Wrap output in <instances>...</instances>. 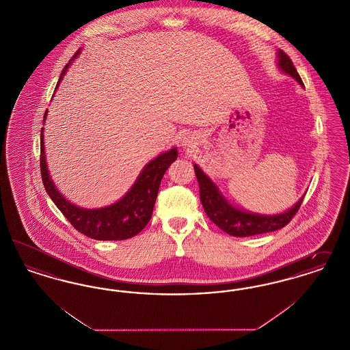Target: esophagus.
<instances>
[{
	"instance_id": "1",
	"label": "esophagus",
	"mask_w": 350,
	"mask_h": 350,
	"mask_svg": "<svg viewBox=\"0 0 350 350\" xmlns=\"http://www.w3.org/2000/svg\"><path fill=\"white\" fill-rule=\"evenodd\" d=\"M190 144H191V142H190L189 139H185V140H183V146H189V147H190Z\"/></svg>"
}]
</instances>
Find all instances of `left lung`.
<instances>
[{
  "instance_id": "left-lung-1",
  "label": "left lung",
  "mask_w": 350,
  "mask_h": 350,
  "mask_svg": "<svg viewBox=\"0 0 350 350\" xmlns=\"http://www.w3.org/2000/svg\"><path fill=\"white\" fill-rule=\"evenodd\" d=\"M278 67L288 76L294 77L303 86L299 73L297 72L291 59L283 51H278ZM194 170L200 183V198L204 213L220 230L236 237H247L281 230L298 213L304 198L303 196L290 210L278 215H260L247 213L227 202L220 194L217 185L202 172L197 164H194Z\"/></svg>"
}]
</instances>
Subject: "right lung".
Listing matches in <instances>:
<instances>
[{"label": "right lung", "mask_w": 350, "mask_h": 350, "mask_svg": "<svg viewBox=\"0 0 350 350\" xmlns=\"http://www.w3.org/2000/svg\"><path fill=\"white\" fill-rule=\"evenodd\" d=\"M79 55V51L70 59L62 75L59 77V83L63 80L69 64L75 60ZM47 111L44 114L43 120H46ZM43 130L40 133V172H42V181L44 189L51 200L57 206V208L67 217L68 221L85 236L94 239V240H126L133 237L135 234L140 232L150 220L153 206L157 198L160 183L163 180L164 173L173 161H176L178 153L177 148H172L165 153L157 156L148 163L143 172L139 174L137 180L133 183L130 191L114 204L107 207L88 210L81 208L72 204L69 200H66L55 187L52 183L47 163L44 154V143H43Z\"/></svg>", "instance_id": "right-lung-1"}]
</instances>
